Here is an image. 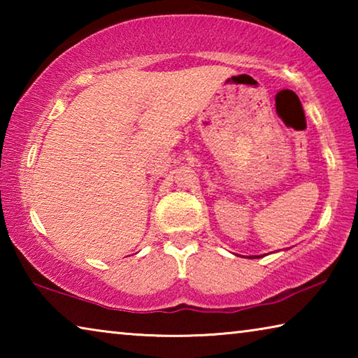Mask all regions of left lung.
<instances>
[{"instance_id": "1", "label": "left lung", "mask_w": 358, "mask_h": 358, "mask_svg": "<svg viewBox=\"0 0 358 358\" xmlns=\"http://www.w3.org/2000/svg\"><path fill=\"white\" fill-rule=\"evenodd\" d=\"M254 257H260V256H254ZM254 257H252V259H254Z\"/></svg>"}]
</instances>
